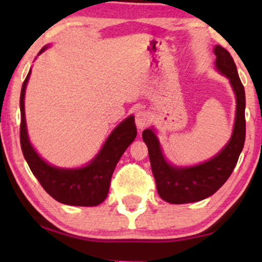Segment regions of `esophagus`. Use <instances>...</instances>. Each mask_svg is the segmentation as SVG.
Wrapping results in <instances>:
<instances>
[{
	"instance_id": "esophagus-1",
	"label": "esophagus",
	"mask_w": 262,
	"mask_h": 262,
	"mask_svg": "<svg viewBox=\"0 0 262 262\" xmlns=\"http://www.w3.org/2000/svg\"><path fill=\"white\" fill-rule=\"evenodd\" d=\"M135 121H136V126H137V128L143 130V128L148 126L151 119H150V116L148 112H145V111H138V112H136Z\"/></svg>"
}]
</instances>
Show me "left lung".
Listing matches in <instances>:
<instances>
[{
	"instance_id": "1",
	"label": "left lung",
	"mask_w": 262,
	"mask_h": 262,
	"mask_svg": "<svg viewBox=\"0 0 262 262\" xmlns=\"http://www.w3.org/2000/svg\"><path fill=\"white\" fill-rule=\"evenodd\" d=\"M216 70L230 82L236 99L235 123L229 142L210 160L188 167H178L168 162L154 127L143 131V141L148 146L150 164L157 192L170 204L195 203L209 198L225 184L237 163L246 139V95L235 62L221 45L213 49Z\"/></svg>"
}]
</instances>
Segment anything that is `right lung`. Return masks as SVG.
Segmentation results:
<instances>
[{
  "instance_id": "1",
  "label": "right lung",
  "mask_w": 262,
  "mask_h": 262,
  "mask_svg": "<svg viewBox=\"0 0 262 262\" xmlns=\"http://www.w3.org/2000/svg\"><path fill=\"white\" fill-rule=\"evenodd\" d=\"M48 48L49 46H44L38 56ZM30 75L31 70L24 81L20 95V143L28 167L42 188L57 202L71 206L99 205L108 194L111 178L118 161L137 136L135 117L128 116L118 124L107 137L100 151L85 166L78 168L52 166L39 155L28 137L25 117V93Z\"/></svg>"
}]
</instances>
